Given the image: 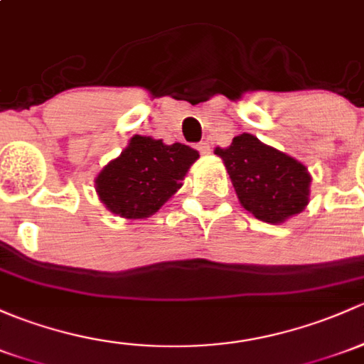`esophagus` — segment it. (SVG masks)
I'll use <instances>...</instances> for the list:
<instances>
[{
  "mask_svg": "<svg viewBox=\"0 0 364 364\" xmlns=\"http://www.w3.org/2000/svg\"><path fill=\"white\" fill-rule=\"evenodd\" d=\"M197 150L202 153V155H209L211 153V146H209V143H205V141H200V143L197 144Z\"/></svg>",
  "mask_w": 364,
  "mask_h": 364,
  "instance_id": "esophagus-1",
  "label": "esophagus"
}]
</instances>
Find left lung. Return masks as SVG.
I'll return each instance as SVG.
<instances>
[{"instance_id":"left-lung-1","label":"left lung","mask_w":364,"mask_h":364,"mask_svg":"<svg viewBox=\"0 0 364 364\" xmlns=\"http://www.w3.org/2000/svg\"><path fill=\"white\" fill-rule=\"evenodd\" d=\"M246 211L265 223H284L309 204L311 174L293 156L240 134L228 148H216Z\"/></svg>"}]
</instances>
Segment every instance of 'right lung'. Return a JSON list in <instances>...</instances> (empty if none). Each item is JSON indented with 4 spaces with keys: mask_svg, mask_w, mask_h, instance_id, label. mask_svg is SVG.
<instances>
[{
    "mask_svg": "<svg viewBox=\"0 0 364 364\" xmlns=\"http://www.w3.org/2000/svg\"><path fill=\"white\" fill-rule=\"evenodd\" d=\"M198 151L186 144H166L134 136L120 156L95 178V192L113 214L127 220L151 216L181 188Z\"/></svg>",
    "mask_w": 364,
    "mask_h": 364,
    "instance_id": "right-lung-1",
    "label": "right lung"
}]
</instances>
